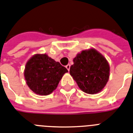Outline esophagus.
<instances>
[{
    "instance_id": "obj_1",
    "label": "esophagus",
    "mask_w": 133,
    "mask_h": 133,
    "mask_svg": "<svg viewBox=\"0 0 133 133\" xmlns=\"http://www.w3.org/2000/svg\"><path fill=\"white\" fill-rule=\"evenodd\" d=\"M65 67H66V68L68 69V71H69V70H70V64H68Z\"/></svg>"
}]
</instances>
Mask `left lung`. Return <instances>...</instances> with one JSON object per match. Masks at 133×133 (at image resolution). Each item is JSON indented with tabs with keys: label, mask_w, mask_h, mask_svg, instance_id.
Listing matches in <instances>:
<instances>
[{
	"label": "left lung",
	"mask_w": 133,
	"mask_h": 133,
	"mask_svg": "<svg viewBox=\"0 0 133 133\" xmlns=\"http://www.w3.org/2000/svg\"><path fill=\"white\" fill-rule=\"evenodd\" d=\"M70 75L84 92L95 94L102 91L109 78L110 68L107 59L96 50H83L73 59Z\"/></svg>",
	"instance_id": "obj_1"
}]
</instances>
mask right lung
<instances>
[{
	"label": "right lung",
	"instance_id": "obj_1",
	"mask_svg": "<svg viewBox=\"0 0 133 133\" xmlns=\"http://www.w3.org/2000/svg\"><path fill=\"white\" fill-rule=\"evenodd\" d=\"M65 67L46 54H36L27 61L24 77L29 87L38 95L50 94L68 72Z\"/></svg>",
	"mask_w": 133,
	"mask_h": 133
}]
</instances>
